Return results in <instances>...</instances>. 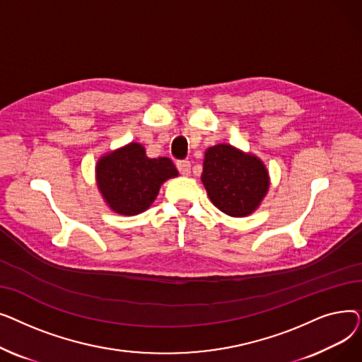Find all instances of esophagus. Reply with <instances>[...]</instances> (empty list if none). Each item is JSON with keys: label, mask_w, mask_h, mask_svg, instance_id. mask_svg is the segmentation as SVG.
<instances>
[{"label": "esophagus", "mask_w": 362, "mask_h": 362, "mask_svg": "<svg viewBox=\"0 0 362 362\" xmlns=\"http://www.w3.org/2000/svg\"><path fill=\"white\" fill-rule=\"evenodd\" d=\"M176 167H177V170L180 171V173H182L183 176H187L189 173H191V163L186 161V160L177 161V163H176Z\"/></svg>", "instance_id": "esophagus-1"}]
</instances>
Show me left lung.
Wrapping results in <instances>:
<instances>
[{"label": "left lung", "instance_id": "8db88e82", "mask_svg": "<svg viewBox=\"0 0 362 362\" xmlns=\"http://www.w3.org/2000/svg\"><path fill=\"white\" fill-rule=\"evenodd\" d=\"M201 182L211 202L230 217L251 216L270 189L262 160L229 144L206 148Z\"/></svg>", "mask_w": 362, "mask_h": 362}]
</instances>
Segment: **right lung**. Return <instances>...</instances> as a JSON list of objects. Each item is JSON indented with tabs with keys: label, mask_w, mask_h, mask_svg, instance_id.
I'll return each mask as SVG.
<instances>
[{
	"label": "right lung",
	"mask_w": 362,
	"mask_h": 362,
	"mask_svg": "<svg viewBox=\"0 0 362 362\" xmlns=\"http://www.w3.org/2000/svg\"><path fill=\"white\" fill-rule=\"evenodd\" d=\"M177 176L173 161L146 157L139 142L110 151L95 164L98 191L110 210L120 216H138L148 210L161 185Z\"/></svg>",
	"instance_id": "1"
}]
</instances>
